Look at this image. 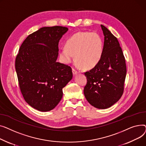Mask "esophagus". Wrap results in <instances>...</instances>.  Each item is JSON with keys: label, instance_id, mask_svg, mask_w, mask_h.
<instances>
[{"label": "esophagus", "instance_id": "1", "mask_svg": "<svg viewBox=\"0 0 146 146\" xmlns=\"http://www.w3.org/2000/svg\"><path fill=\"white\" fill-rule=\"evenodd\" d=\"M72 73L74 75H76L77 74V73H78V71H77L75 69H74V68H73L72 69Z\"/></svg>", "mask_w": 146, "mask_h": 146}]
</instances>
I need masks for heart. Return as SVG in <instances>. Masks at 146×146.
Segmentation results:
<instances>
[{
	"label": "heart",
	"mask_w": 146,
	"mask_h": 146,
	"mask_svg": "<svg viewBox=\"0 0 146 146\" xmlns=\"http://www.w3.org/2000/svg\"><path fill=\"white\" fill-rule=\"evenodd\" d=\"M103 41L98 33L79 32L70 36L65 47L60 50L59 55L65 64H70L75 58L78 65L90 70L100 62L103 54Z\"/></svg>",
	"instance_id": "b5f03b06"
}]
</instances>
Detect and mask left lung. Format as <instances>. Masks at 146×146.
Segmentation results:
<instances>
[{
    "label": "left lung",
    "instance_id": "1",
    "mask_svg": "<svg viewBox=\"0 0 146 146\" xmlns=\"http://www.w3.org/2000/svg\"><path fill=\"white\" fill-rule=\"evenodd\" d=\"M101 27L104 35L103 54L96 66L84 73L87 82L84 94L91 105L106 109L122 96L127 68L117 38L104 26L101 25Z\"/></svg>",
    "mask_w": 146,
    "mask_h": 146
}]
</instances>
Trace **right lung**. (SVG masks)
<instances>
[{
    "label": "right lung",
    "instance_id": "add662e5",
    "mask_svg": "<svg viewBox=\"0 0 146 146\" xmlns=\"http://www.w3.org/2000/svg\"><path fill=\"white\" fill-rule=\"evenodd\" d=\"M66 27H43L22 44L15 69L23 98L38 111L54 109L61 101L62 88L72 78L71 68L56 62L58 44Z\"/></svg>",
    "mask_w": 146,
    "mask_h": 146
}]
</instances>
